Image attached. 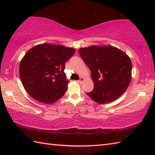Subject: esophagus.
Here are the masks:
<instances>
[{"label": "esophagus", "instance_id": "obj_1", "mask_svg": "<svg viewBox=\"0 0 155 155\" xmlns=\"http://www.w3.org/2000/svg\"><path fill=\"white\" fill-rule=\"evenodd\" d=\"M83 81H84V78H83V77H81V78H80V79L78 81V83H80V84H81V83H83Z\"/></svg>", "mask_w": 155, "mask_h": 155}]
</instances>
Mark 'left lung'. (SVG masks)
Returning <instances> with one entry per match:
<instances>
[{
    "instance_id": "8db88e82",
    "label": "left lung",
    "mask_w": 155,
    "mask_h": 155,
    "mask_svg": "<svg viewBox=\"0 0 155 155\" xmlns=\"http://www.w3.org/2000/svg\"><path fill=\"white\" fill-rule=\"evenodd\" d=\"M79 54L91 72L94 88L88 97L99 104L117 99L130 84L132 63L130 58L112 46L81 48Z\"/></svg>"
}]
</instances>
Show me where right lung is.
<instances>
[{
	"mask_svg": "<svg viewBox=\"0 0 155 155\" xmlns=\"http://www.w3.org/2000/svg\"><path fill=\"white\" fill-rule=\"evenodd\" d=\"M74 52V48L62 45L42 44L25 54L20 64V77L34 99L51 104L65 94L69 81L64 72V65Z\"/></svg>",
	"mask_w": 155,
	"mask_h": 155,
	"instance_id": "right-lung-1",
	"label": "right lung"
}]
</instances>
